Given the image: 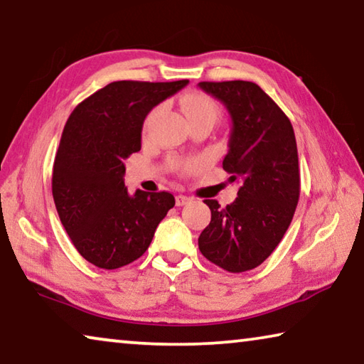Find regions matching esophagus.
I'll return each mask as SVG.
<instances>
[{"label": "esophagus", "instance_id": "1", "mask_svg": "<svg viewBox=\"0 0 364 364\" xmlns=\"http://www.w3.org/2000/svg\"><path fill=\"white\" fill-rule=\"evenodd\" d=\"M175 202H176V205H178V207H183V205H188L189 202H191V199H189L188 196L178 194V196L175 197Z\"/></svg>", "mask_w": 364, "mask_h": 364}]
</instances>
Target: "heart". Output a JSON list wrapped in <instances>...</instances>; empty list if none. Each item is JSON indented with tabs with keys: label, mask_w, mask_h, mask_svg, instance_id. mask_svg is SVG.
Listing matches in <instances>:
<instances>
[{
	"label": "heart",
	"mask_w": 364,
	"mask_h": 364,
	"mask_svg": "<svg viewBox=\"0 0 364 364\" xmlns=\"http://www.w3.org/2000/svg\"><path fill=\"white\" fill-rule=\"evenodd\" d=\"M180 109L184 115V119L188 120V123L196 122V120H205L210 122L212 125L217 122L220 110L217 107V104L213 102L210 96H207L204 93H199V91H193V93L184 95L180 100ZM157 110H154L149 115H147L146 123H144V132H151L152 127L156 125L157 122Z\"/></svg>",
	"instance_id": "b5f03b06"
}]
</instances>
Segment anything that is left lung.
<instances>
[{"label": "left lung", "mask_w": 364, "mask_h": 364, "mask_svg": "<svg viewBox=\"0 0 364 364\" xmlns=\"http://www.w3.org/2000/svg\"><path fill=\"white\" fill-rule=\"evenodd\" d=\"M199 88L231 117L223 168L239 183L236 200L225 208L204 200L212 220L199 249L220 268L242 273L267 260L291 225L300 196L297 143L291 120L258 85L232 80Z\"/></svg>", "instance_id": "8db88e82"}]
</instances>
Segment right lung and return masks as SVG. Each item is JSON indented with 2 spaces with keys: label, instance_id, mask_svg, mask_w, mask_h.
<instances>
[{
  "label": "right lung",
  "instance_id": "1",
  "mask_svg": "<svg viewBox=\"0 0 364 364\" xmlns=\"http://www.w3.org/2000/svg\"><path fill=\"white\" fill-rule=\"evenodd\" d=\"M188 83H109L80 102L65 123L53 168L54 204L78 254L97 268L138 260L175 205L165 191L128 194L123 162L141 149L147 114Z\"/></svg>",
  "mask_w": 364,
  "mask_h": 364
}]
</instances>
